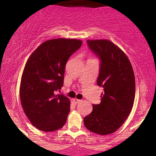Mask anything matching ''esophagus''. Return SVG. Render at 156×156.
<instances>
[{
    "label": "esophagus",
    "mask_w": 156,
    "mask_h": 156,
    "mask_svg": "<svg viewBox=\"0 0 156 156\" xmlns=\"http://www.w3.org/2000/svg\"><path fill=\"white\" fill-rule=\"evenodd\" d=\"M80 101H81L80 100L77 99V98H75V99H73V102H74L75 103H80Z\"/></svg>",
    "instance_id": "obj_1"
}]
</instances>
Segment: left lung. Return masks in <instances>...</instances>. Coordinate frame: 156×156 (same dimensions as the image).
Returning a JSON list of instances; mask_svg holds the SVG:
<instances>
[{
    "label": "left lung",
    "instance_id": "obj_1",
    "mask_svg": "<svg viewBox=\"0 0 156 156\" xmlns=\"http://www.w3.org/2000/svg\"><path fill=\"white\" fill-rule=\"evenodd\" d=\"M89 49L100 59L97 84L104 88L100 104L84 117V125L100 135L115 132L128 117L135 98V76L125 53L111 41L87 40Z\"/></svg>",
    "mask_w": 156,
    "mask_h": 156
}]
</instances>
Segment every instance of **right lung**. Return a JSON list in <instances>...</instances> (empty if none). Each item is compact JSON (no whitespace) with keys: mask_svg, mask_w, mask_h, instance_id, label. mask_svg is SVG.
<instances>
[{"mask_svg":"<svg viewBox=\"0 0 156 156\" xmlns=\"http://www.w3.org/2000/svg\"><path fill=\"white\" fill-rule=\"evenodd\" d=\"M81 44L78 39H50L40 44L27 61L20 98L27 117L38 129L54 131L67 122L70 101L57 93L63 87L67 60Z\"/></svg>","mask_w":156,"mask_h":156,"instance_id":"right-lung-1","label":"right lung"}]
</instances>
